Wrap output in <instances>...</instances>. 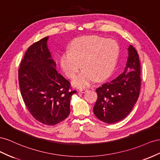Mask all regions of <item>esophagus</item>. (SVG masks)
<instances>
[{
  "label": "esophagus",
  "instance_id": "1",
  "mask_svg": "<svg viewBox=\"0 0 160 160\" xmlns=\"http://www.w3.org/2000/svg\"><path fill=\"white\" fill-rule=\"evenodd\" d=\"M87 90H88L87 88H80V89L79 90L80 92H82V93H85Z\"/></svg>",
  "mask_w": 160,
  "mask_h": 160
}]
</instances>
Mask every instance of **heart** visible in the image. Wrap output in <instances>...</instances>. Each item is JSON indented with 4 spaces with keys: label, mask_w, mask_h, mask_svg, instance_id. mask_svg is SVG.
<instances>
[{
    "label": "heart",
    "mask_w": 160,
    "mask_h": 160,
    "mask_svg": "<svg viewBox=\"0 0 160 160\" xmlns=\"http://www.w3.org/2000/svg\"><path fill=\"white\" fill-rule=\"evenodd\" d=\"M119 53L117 41L97 35H88L76 39L70 50H66L60 58V64L65 74L73 78L77 87H86L94 80L107 78L115 67Z\"/></svg>",
    "instance_id": "heart-1"
}]
</instances>
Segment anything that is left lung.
<instances>
[{
  "label": "left lung",
  "instance_id": "1",
  "mask_svg": "<svg viewBox=\"0 0 160 160\" xmlns=\"http://www.w3.org/2000/svg\"><path fill=\"white\" fill-rule=\"evenodd\" d=\"M124 72L96 89L98 98L93 108L95 116L108 124L125 118L138 100L141 87V66L138 52L131 45Z\"/></svg>",
  "mask_w": 160,
  "mask_h": 160
}]
</instances>
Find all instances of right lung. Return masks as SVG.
<instances>
[{"label":"right lung","mask_w":160,"mask_h":160,"mask_svg":"<svg viewBox=\"0 0 160 160\" xmlns=\"http://www.w3.org/2000/svg\"><path fill=\"white\" fill-rule=\"evenodd\" d=\"M48 37L27 49L19 68L21 94L31 115L46 125H55L68 117L70 82L59 74L47 46Z\"/></svg>","instance_id":"right-lung-1"}]
</instances>
